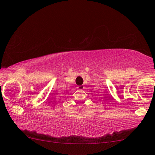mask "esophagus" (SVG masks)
I'll use <instances>...</instances> for the list:
<instances>
[{"label":"esophagus","instance_id":"1","mask_svg":"<svg viewBox=\"0 0 155 155\" xmlns=\"http://www.w3.org/2000/svg\"><path fill=\"white\" fill-rule=\"evenodd\" d=\"M77 88H78V91H82V90H83V87L82 85L78 86V87Z\"/></svg>","mask_w":155,"mask_h":155}]
</instances>
